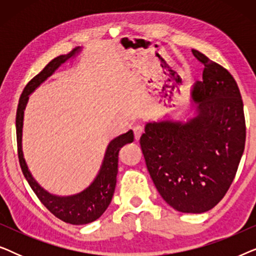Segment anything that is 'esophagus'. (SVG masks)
Returning <instances> with one entry per match:
<instances>
[{
	"label": "esophagus",
	"instance_id": "1",
	"mask_svg": "<svg viewBox=\"0 0 256 256\" xmlns=\"http://www.w3.org/2000/svg\"><path fill=\"white\" fill-rule=\"evenodd\" d=\"M134 138H135V141H138L140 138H141L142 134H143V128L141 127V126H136V127H134Z\"/></svg>",
	"mask_w": 256,
	"mask_h": 256
}]
</instances>
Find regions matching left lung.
Instances as JSON below:
<instances>
[{"label":"left lung","instance_id":"8db88e82","mask_svg":"<svg viewBox=\"0 0 256 256\" xmlns=\"http://www.w3.org/2000/svg\"><path fill=\"white\" fill-rule=\"evenodd\" d=\"M192 54L205 66L192 90L198 115L186 124H146L140 144L164 200L180 212L202 213L222 200L236 177L246 121L232 74L202 52Z\"/></svg>","mask_w":256,"mask_h":256}]
</instances>
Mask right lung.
I'll return each instance as SVG.
<instances>
[{
    "label": "right lung",
    "mask_w": 256,
    "mask_h": 256,
    "mask_svg": "<svg viewBox=\"0 0 256 256\" xmlns=\"http://www.w3.org/2000/svg\"><path fill=\"white\" fill-rule=\"evenodd\" d=\"M76 51H78V48H74L68 54H62L57 58L52 59L43 68V71L38 73L36 76H34L24 87L22 96L20 98L16 113V136L17 154H18L20 169H22L24 177H26L28 183H29L42 204L52 214L57 216L58 219L62 220V222L72 224V225H85V224L92 222L98 218H100L102 213L107 210L108 205L110 204L112 197L114 194L115 185H116L118 152H120V149L124 144L134 141L132 132L129 130L126 134L118 136L116 138H114L108 144L102 166H101L100 172L96 176V180L82 194L71 196V197H57V196L50 194L48 192L43 190L36 183V180H34L29 170H28L22 152L23 113L28 99H29V94L34 92L45 79H48L62 62L71 58Z\"/></svg>",
    "instance_id": "right-lung-1"
}]
</instances>
